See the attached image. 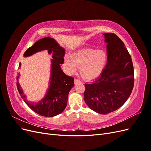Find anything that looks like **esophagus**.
I'll list each match as a JSON object with an SVG mask.
<instances>
[{"instance_id": "esophagus-1", "label": "esophagus", "mask_w": 151, "mask_h": 151, "mask_svg": "<svg viewBox=\"0 0 151 151\" xmlns=\"http://www.w3.org/2000/svg\"><path fill=\"white\" fill-rule=\"evenodd\" d=\"M74 83H75V84H77V83H81V81H80L79 79H74Z\"/></svg>"}]
</instances>
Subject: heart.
<instances>
[{"mask_svg":"<svg viewBox=\"0 0 151 151\" xmlns=\"http://www.w3.org/2000/svg\"><path fill=\"white\" fill-rule=\"evenodd\" d=\"M70 58L65 57L63 63V68L67 74H74L78 67L84 79L93 80L103 70L106 64L107 53L103 49L86 48L72 54Z\"/></svg>","mask_w":151,"mask_h":151,"instance_id":"b5f03b06","label":"heart"}]
</instances>
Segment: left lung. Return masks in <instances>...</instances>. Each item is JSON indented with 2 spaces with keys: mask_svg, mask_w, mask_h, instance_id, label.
Returning <instances> with one entry per match:
<instances>
[{
  "mask_svg": "<svg viewBox=\"0 0 151 151\" xmlns=\"http://www.w3.org/2000/svg\"><path fill=\"white\" fill-rule=\"evenodd\" d=\"M107 43V63L101 74L85 84L84 99L87 105L99 114L120 108L130 96L134 72L130 55L122 41L114 33H104Z\"/></svg>",
  "mask_w": 151,
  "mask_h": 151,
  "instance_id": "8db88e82",
  "label": "left lung"
}]
</instances>
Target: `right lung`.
I'll list each match as a JSON object with an SVG mask.
<instances>
[{
    "label": "right lung",
    "mask_w": 151,
    "mask_h": 151,
    "mask_svg": "<svg viewBox=\"0 0 151 151\" xmlns=\"http://www.w3.org/2000/svg\"><path fill=\"white\" fill-rule=\"evenodd\" d=\"M42 50H47L52 58L49 88L45 96L38 103L27 101L26 96L18 82L19 73L16 77L17 88L21 98L32 110L43 116L52 117L62 113L65 109L68 93L74 86V79L67 76L61 69L60 64H63L64 60L65 50L59 46L53 38L46 37L40 39L26 50L24 57L31 56ZM19 67H21V63Z\"/></svg>",
    "instance_id": "obj_1"
}]
</instances>
